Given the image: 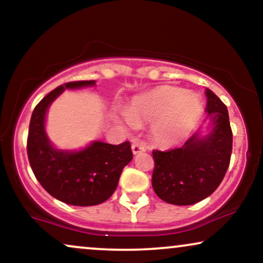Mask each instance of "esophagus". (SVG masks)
Wrapping results in <instances>:
<instances>
[{
  "label": "esophagus",
  "mask_w": 263,
  "mask_h": 263,
  "mask_svg": "<svg viewBox=\"0 0 263 263\" xmlns=\"http://www.w3.org/2000/svg\"><path fill=\"white\" fill-rule=\"evenodd\" d=\"M132 152H134V155H138V153L144 152V147L140 143H134L132 144Z\"/></svg>",
  "instance_id": "34e87169"
}]
</instances>
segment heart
<instances>
[{
	"instance_id": "heart-1",
	"label": "heart",
	"mask_w": 263,
	"mask_h": 263,
	"mask_svg": "<svg viewBox=\"0 0 263 263\" xmlns=\"http://www.w3.org/2000/svg\"><path fill=\"white\" fill-rule=\"evenodd\" d=\"M203 101L198 95L173 86H158L136 96L119 120L127 128L151 122V135L163 144L183 141L194 131L203 116Z\"/></svg>"
}]
</instances>
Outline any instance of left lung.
I'll list each match as a JSON object with an SVG mask.
<instances>
[{
  "mask_svg": "<svg viewBox=\"0 0 263 263\" xmlns=\"http://www.w3.org/2000/svg\"><path fill=\"white\" fill-rule=\"evenodd\" d=\"M208 125L183 147L153 151V190L165 203L192 205L208 198L224 179L230 164L232 132L228 108L210 89H205Z\"/></svg>",
  "mask_w": 263,
  "mask_h": 263,
  "instance_id": "1",
  "label": "left lung"
}]
</instances>
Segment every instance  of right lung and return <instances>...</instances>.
<instances>
[{"label": "right lung", "instance_id": "add662e5", "mask_svg": "<svg viewBox=\"0 0 263 263\" xmlns=\"http://www.w3.org/2000/svg\"><path fill=\"white\" fill-rule=\"evenodd\" d=\"M95 80L66 83L50 91L31 117L27 153L33 173L42 186L63 203L91 206L107 200L117 188L121 172L134 158L129 142L121 144L92 141L77 151L59 149L45 131L48 108L65 89L95 86Z\"/></svg>", "mask_w": 263, "mask_h": 263}]
</instances>
